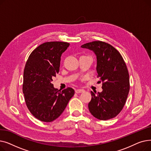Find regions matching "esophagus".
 <instances>
[{
	"label": "esophagus",
	"mask_w": 151,
	"mask_h": 151,
	"mask_svg": "<svg viewBox=\"0 0 151 151\" xmlns=\"http://www.w3.org/2000/svg\"><path fill=\"white\" fill-rule=\"evenodd\" d=\"M84 91V90H83V89H76V90H75V92L76 93H82V92H83Z\"/></svg>",
	"instance_id": "esophagus-1"
}]
</instances>
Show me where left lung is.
<instances>
[{
    "label": "left lung",
    "instance_id": "left-lung-1",
    "mask_svg": "<svg viewBox=\"0 0 151 151\" xmlns=\"http://www.w3.org/2000/svg\"><path fill=\"white\" fill-rule=\"evenodd\" d=\"M81 47L96 54L97 76L102 82L101 92H91L89 111L100 120L114 118L123 109L130 90L129 74L124 59L115 47L104 42L94 41Z\"/></svg>",
    "mask_w": 151,
    "mask_h": 151
}]
</instances>
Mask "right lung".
<instances>
[{
    "label": "right lung",
    "instance_id": "obj_1",
    "mask_svg": "<svg viewBox=\"0 0 151 151\" xmlns=\"http://www.w3.org/2000/svg\"><path fill=\"white\" fill-rule=\"evenodd\" d=\"M69 45L62 42L44 43L31 52L26 62L22 92L29 111L40 121L56 119L75 94L72 88L60 92L51 83L59 72L61 55Z\"/></svg>",
    "mask_w": 151,
    "mask_h": 151
}]
</instances>
